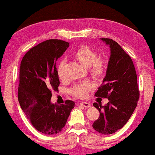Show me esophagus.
<instances>
[{"label": "esophagus", "mask_w": 155, "mask_h": 155, "mask_svg": "<svg viewBox=\"0 0 155 155\" xmlns=\"http://www.w3.org/2000/svg\"><path fill=\"white\" fill-rule=\"evenodd\" d=\"M80 105H82V107H86V108H87V107H90V104L89 103V102H80Z\"/></svg>", "instance_id": "esophagus-1"}]
</instances>
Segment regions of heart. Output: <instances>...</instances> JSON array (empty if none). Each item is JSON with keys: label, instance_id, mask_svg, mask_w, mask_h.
<instances>
[{"label": "heart", "instance_id": "heart-1", "mask_svg": "<svg viewBox=\"0 0 155 155\" xmlns=\"http://www.w3.org/2000/svg\"><path fill=\"white\" fill-rule=\"evenodd\" d=\"M73 57L84 67L89 68L91 75L95 78H100L103 75L104 71V63L98 58V54L92 48L87 46H82L74 52ZM65 62L61 61L58 68V75L60 80L65 78L64 68ZM95 85L92 82L86 80L77 84L72 88L70 92L75 97L83 98L87 95L88 92L93 89Z\"/></svg>", "mask_w": 155, "mask_h": 155}]
</instances>
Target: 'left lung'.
Returning a JSON list of instances; mask_svg holds the SVG:
<instances>
[{"label":"left lung","mask_w":155,"mask_h":155,"mask_svg":"<svg viewBox=\"0 0 155 155\" xmlns=\"http://www.w3.org/2000/svg\"><path fill=\"white\" fill-rule=\"evenodd\" d=\"M110 48L106 75L96 97L107 98L106 105L93 103L100 117L92 127L104 134H110L123 127L133 113L140 97L135 68L130 56L119 44L109 38H100Z\"/></svg>","instance_id":"left-lung-1"}]
</instances>
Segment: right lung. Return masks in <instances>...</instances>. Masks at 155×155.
<instances>
[{"label":"right lung","instance_id":"right-lung-1","mask_svg":"<svg viewBox=\"0 0 155 155\" xmlns=\"http://www.w3.org/2000/svg\"><path fill=\"white\" fill-rule=\"evenodd\" d=\"M69 47L61 40H48L32 48L20 67L18 101L26 117L38 131L55 134L65 127L75 102H51L52 90H58L60 80L56 62Z\"/></svg>","mask_w":155,"mask_h":155}]
</instances>
